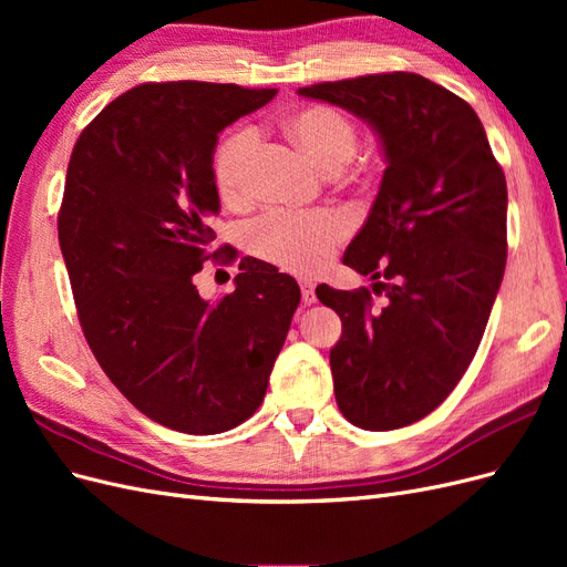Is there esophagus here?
<instances>
[{"label": "esophagus", "mask_w": 567, "mask_h": 567, "mask_svg": "<svg viewBox=\"0 0 567 567\" xmlns=\"http://www.w3.org/2000/svg\"><path fill=\"white\" fill-rule=\"evenodd\" d=\"M300 293H302V302L305 305H312L317 300V293H315V281H307L302 279L300 281Z\"/></svg>", "instance_id": "obj_1"}]
</instances>
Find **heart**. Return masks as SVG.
Returning <instances> with one entry per match:
<instances>
[{"mask_svg":"<svg viewBox=\"0 0 567 567\" xmlns=\"http://www.w3.org/2000/svg\"><path fill=\"white\" fill-rule=\"evenodd\" d=\"M281 130L307 158L329 175L340 173L357 153L359 130L354 120L331 106L310 104L288 111ZM257 140L250 130H236L215 151V186L221 203L241 208L250 200V167ZM348 236L346 219L336 213L269 215L252 225L250 248L265 260L293 274L319 271L336 246Z\"/></svg>","mask_w":567,"mask_h":567,"instance_id":"1","label":"heart"}]
</instances>
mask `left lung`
Returning <instances> with one entry per match:
<instances>
[{"label": "left lung", "instance_id": "obj_1", "mask_svg": "<svg viewBox=\"0 0 567 567\" xmlns=\"http://www.w3.org/2000/svg\"><path fill=\"white\" fill-rule=\"evenodd\" d=\"M375 132L385 173L342 265L367 288L317 286L342 321L331 348L340 414L394 431L437 409L483 340L506 267V177L466 101L416 73H383L298 90ZM384 281L381 282L380 279Z\"/></svg>", "mask_w": 567, "mask_h": 567}]
</instances>
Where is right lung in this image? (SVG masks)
Returning a JSON list of instances; mask_svg holds the SVG:
<instances>
[{"label": "right lung", "instance_id": "1", "mask_svg": "<svg viewBox=\"0 0 567 567\" xmlns=\"http://www.w3.org/2000/svg\"><path fill=\"white\" fill-rule=\"evenodd\" d=\"M274 96L140 84L84 127L68 163L59 244L84 338L111 383L179 433H225L255 414L300 302L296 279L257 257H241L234 293L215 302L194 284L217 255V134Z\"/></svg>", "mask_w": 567, "mask_h": 567}]
</instances>
